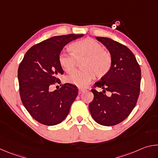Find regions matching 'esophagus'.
I'll use <instances>...</instances> for the list:
<instances>
[{
  "label": "esophagus",
  "mask_w": 158,
  "mask_h": 158,
  "mask_svg": "<svg viewBox=\"0 0 158 158\" xmlns=\"http://www.w3.org/2000/svg\"><path fill=\"white\" fill-rule=\"evenodd\" d=\"M85 91V89H82V88H79V94H81L84 92Z\"/></svg>",
  "instance_id": "esophagus-1"
}]
</instances>
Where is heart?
Segmentation results:
<instances>
[{
  "label": "heart",
  "mask_w": 158,
  "mask_h": 158,
  "mask_svg": "<svg viewBox=\"0 0 158 158\" xmlns=\"http://www.w3.org/2000/svg\"><path fill=\"white\" fill-rule=\"evenodd\" d=\"M72 54L61 53L58 61L66 73H71L77 65V61L84 60L81 66L84 69L76 70L66 77L65 81L79 87H85L94 79L106 76L112 66L111 56L103 49L100 42L90 37L72 43L69 47Z\"/></svg>",
  "instance_id": "b5f03b06"
}]
</instances>
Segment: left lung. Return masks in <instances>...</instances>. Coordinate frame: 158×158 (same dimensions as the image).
<instances>
[{"instance_id":"1","label":"left lung","mask_w":158,"mask_h":158,"mask_svg":"<svg viewBox=\"0 0 158 158\" xmlns=\"http://www.w3.org/2000/svg\"><path fill=\"white\" fill-rule=\"evenodd\" d=\"M110 52L112 66L106 76L96 82L89 104V110L95 122L105 126H113L128 117L137 104L140 93L141 68L133 53L128 48L108 37H96ZM106 91L110 95L104 94Z\"/></svg>"}]
</instances>
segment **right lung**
<instances>
[{"instance_id":"obj_1","label":"right lung","mask_w":158,"mask_h":158,"mask_svg":"<svg viewBox=\"0 0 158 158\" xmlns=\"http://www.w3.org/2000/svg\"><path fill=\"white\" fill-rule=\"evenodd\" d=\"M83 35L69 34L45 40L31 47L19 64L18 79L21 102L40 123H60L78 95L77 87L71 84H63L54 91H51L50 88L60 84L58 75L63 74L58 61L61 51L69 42Z\"/></svg>"}]
</instances>
